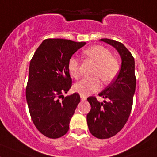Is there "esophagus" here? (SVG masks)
<instances>
[{
    "mask_svg": "<svg viewBox=\"0 0 157 157\" xmlns=\"http://www.w3.org/2000/svg\"><path fill=\"white\" fill-rule=\"evenodd\" d=\"M80 98H81L82 101H85L86 100L87 97H86V96H85V95H82V94H80Z\"/></svg>",
    "mask_w": 157,
    "mask_h": 157,
    "instance_id": "obj_1",
    "label": "esophagus"
}]
</instances>
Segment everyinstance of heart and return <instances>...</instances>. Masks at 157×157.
<instances>
[{
  "mask_svg": "<svg viewBox=\"0 0 157 157\" xmlns=\"http://www.w3.org/2000/svg\"><path fill=\"white\" fill-rule=\"evenodd\" d=\"M84 54L96 63L93 75L101 78L104 83L111 82L118 75L120 65L118 59L112 56L109 50L101 45H94L84 51ZM80 60L72 56L68 62V69L74 78L80 77ZM98 77H85L74 86L75 92L82 95H88L97 92L101 87V81Z\"/></svg>",
  "mask_w": 157,
  "mask_h": 157,
  "instance_id": "b5f03b06",
  "label": "heart"
}]
</instances>
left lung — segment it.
I'll return each instance as SVG.
<instances>
[{"mask_svg":"<svg viewBox=\"0 0 157 157\" xmlns=\"http://www.w3.org/2000/svg\"><path fill=\"white\" fill-rule=\"evenodd\" d=\"M100 41L114 47L121 59L117 77L98 94L108 101L101 103L95 97L87 98L91 105V110L86 116L89 131L98 139H108L123 128L130 116L136 82L135 61L131 53L122 43L109 39Z\"/></svg>","mask_w":157,"mask_h":157,"instance_id":"obj_1","label":"left lung"}]
</instances>
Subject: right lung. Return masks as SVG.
<instances>
[{"instance_id": "add662e5", "label": "right lung", "mask_w": 157, "mask_h": 157, "mask_svg": "<svg viewBox=\"0 0 157 157\" xmlns=\"http://www.w3.org/2000/svg\"><path fill=\"white\" fill-rule=\"evenodd\" d=\"M86 44L63 39H45L31 59L26 98L34 125L46 137L57 139L69 130L70 120L80 97L78 93L63 95L72 83L68 62Z\"/></svg>"}]
</instances>
